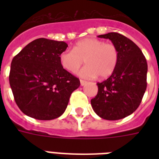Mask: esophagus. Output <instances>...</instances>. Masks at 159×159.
I'll list each match as a JSON object with an SVG mask.
<instances>
[{
  "label": "esophagus",
  "instance_id": "1",
  "mask_svg": "<svg viewBox=\"0 0 159 159\" xmlns=\"http://www.w3.org/2000/svg\"><path fill=\"white\" fill-rule=\"evenodd\" d=\"M87 81H85V80H80V83H81V86H84L86 83H87Z\"/></svg>",
  "mask_w": 159,
  "mask_h": 159
}]
</instances>
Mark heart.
<instances>
[{"mask_svg":"<svg viewBox=\"0 0 159 159\" xmlns=\"http://www.w3.org/2000/svg\"><path fill=\"white\" fill-rule=\"evenodd\" d=\"M119 52L112 43L96 38H87L75 43L73 49H66L60 53V64L69 72H75L84 62L87 63L78 74L85 78L110 77L116 70Z\"/></svg>","mask_w":159,"mask_h":159,"instance_id":"b5f03b06","label":"heart"}]
</instances>
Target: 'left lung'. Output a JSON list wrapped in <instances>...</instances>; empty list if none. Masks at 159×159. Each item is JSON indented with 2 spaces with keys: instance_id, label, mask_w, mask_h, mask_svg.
Listing matches in <instances>:
<instances>
[{
  "instance_id": "obj_1",
  "label": "left lung",
  "mask_w": 159,
  "mask_h": 159,
  "mask_svg": "<svg viewBox=\"0 0 159 159\" xmlns=\"http://www.w3.org/2000/svg\"><path fill=\"white\" fill-rule=\"evenodd\" d=\"M116 46L119 60L109 78L98 82V92L91 100L97 115L107 120L129 116L140 105L147 88L148 64L142 51L133 41L119 33L102 34Z\"/></svg>"
}]
</instances>
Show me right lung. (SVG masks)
<instances>
[{"label": "right lung", "instance_id": "add662e5", "mask_svg": "<svg viewBox=\"0 0 159 159\" xmlns=\"http://www.w3.org/2000/svg\"><path fill=\"white\" fill-rule=\"evenodd\" d=\"M63 41L40 38L27 44L12 59L9 81L18 107L26 116L50 120L62 116L79 79L60 64Z\"/></svg>", "mask_w": 159, "mask_h": 159}]
</instances>
